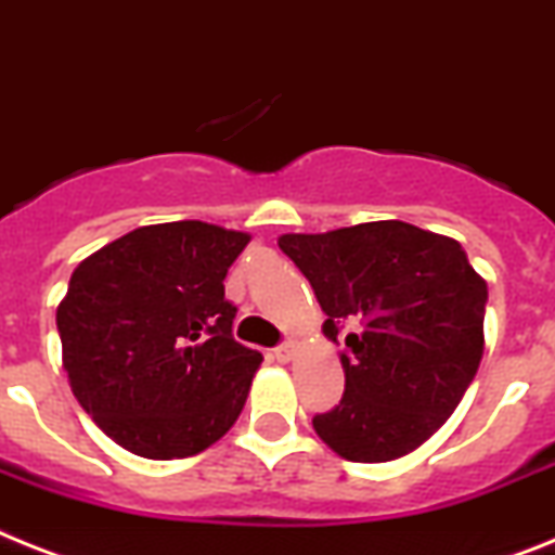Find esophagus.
I'll return each instance as SVG.
<instances>
[{"label": "esophagus", "instance_id": "esophagus-1", "mask_svg": "<svg viewBox=\"0 0 555 555\" xmlns=\"http://www.w3.org/2000/svg\"><path fill=\"white\" fill-rule=\"evenodd\" d=\"M293 352H296V344L285 341V344H282V347L273 349V358H276L279 364H287V361H291V358H293Z\"/></svg>", "mask_w": 555, "mask_h": 555}]
</instances>
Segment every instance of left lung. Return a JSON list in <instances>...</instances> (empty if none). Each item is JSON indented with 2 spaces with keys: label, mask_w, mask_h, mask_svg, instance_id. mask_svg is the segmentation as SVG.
I'll return each instance as SVG.
<instances>
[{
  "label": "left lung",
  "mask_w": 555,
  "mask_h": 555,
  "mask_svg": "<svg viewBox=\"0 0 555 555\" xmlns=\"http://www.w3.org/2000/svg\"><path fill=\"white\" fill-rule=\"evenodd\" d=\"M338 341L344 398L315 435L344 460L389 463L423 446L460 406L486 349L488 285L457 240L400 220L282 234Z\"/></svg>",
  "instance_id": "left-lung-1"
}]
</instances>
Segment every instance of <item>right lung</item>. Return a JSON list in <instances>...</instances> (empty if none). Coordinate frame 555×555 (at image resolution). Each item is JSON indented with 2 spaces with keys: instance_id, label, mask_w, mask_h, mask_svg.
<instances>
[{
  "instance_id": "1",
  "label": "right lung",
  "mask_w": 555,
  "mask_h": 555,
  "mask_svg": "<svg viewBox=\"0 0 555 555\" xmlns=\"http://www.w3.org/2000/svg\"><path fill=\"white\" fill-rule=\"evenodd\" d=\"M250 234L199 220L134 228L69 276L55 324L69 389L98 428L146 460L217 443L262 364L231 335L228 268Z\"/></svg>"
}]
</instances>
